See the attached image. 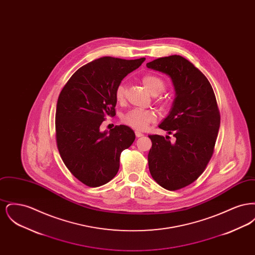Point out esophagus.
<instances>
[{
	"mask_svg": "<svg viewBox=\"0 0 255 255\" xmlns=\"http://www.w3.org/2000/svg\"><path fill=\"white\" fill-rule=\"evenodd\" d=\"M134 133H135V136H136V137H140V136H142V135H143V133H140L139 131H135Z\"/></svg>",
	"mask_w": 255,
	"mask_h": 255,
	"instance_id": "esophagus-1",
	"label": "esophagus"
}]
</instances>
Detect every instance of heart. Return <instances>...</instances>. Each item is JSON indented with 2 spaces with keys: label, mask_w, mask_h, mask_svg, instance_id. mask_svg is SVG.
<instances>
[{
  "label": "heart",
  "mask_w": 255,
  "mask_h": 255,
  "mask_svg": "<svg viewBox=\"0 0 255 255\" xmlns=\"http://www.w3.org/2000/svg\"><path fill=\"white\" fill-rule=\"evenodd\" d=\"M141 80L143 85L147 88V90L153 95H158L162 93V91L165 88L164 80L156 73H145L142 75ZM125 93H126V88L123 83H120L117 86L115 91V97L119 103H122L125 100ZM158 102L160 105L164 104L163 103L164 101L161 98L158 99ZM156 119H157V116L153 111L132 109L122 116V122L125 125L133 128L134 130L143 131L151 122H155Z\"/></svg>",
  "instance_id": "1"
}]
</instances>
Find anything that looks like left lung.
Here are the masks:
<instances>
[{
  "mask_svg": "<svg viewBox=\"0 0 255 255\" xmlns=\"http://www.w3.org/2000/svg\"><path fill=\"white\" fill-rule=\"evenodd\" d=\"M146 66L169 75L176 91L169 116L158 126L176 141L171 143L169 135H148L150 173L160 186L175 191L194 182L206 170L217 139L220 112L209 81L187 59L170 55Z\"/></svg>",
  "mask_w": 255,
  "mask_h": 255,
  "instance_id": "left-lung-1",
  "label": "left lung"
}]
</instances>
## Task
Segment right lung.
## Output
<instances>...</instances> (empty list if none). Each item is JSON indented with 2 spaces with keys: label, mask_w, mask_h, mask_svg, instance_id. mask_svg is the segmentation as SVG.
<instances>
[{
  "label": "right lung",
  "mask_w": 255,
  "mask_h": 255,
  "mask_svg": "<svg viewBox=\"0 0 255 255\" xmlns=\"http://www.w3.org/2000/svg\"><path fill=\"white\" fill-rule=\"evenodd\" d=\"M145 58L126 60L105 56L78 69L63 87L55 114L56 144L67 168L82 183L97 187L120 169L122 151L132 145L133 130L117 125L101 133L106 117L116 116L115 91Z\"/></svg>",
  "instance_id": "obj_1"
}]
</instances>
